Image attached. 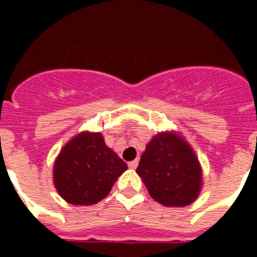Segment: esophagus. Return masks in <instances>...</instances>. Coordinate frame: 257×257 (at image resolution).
I'll return each mask as SVG.
<instances>
[{
  "label": "esophagus",
  "mask_w": 257,
  "mask_h": 257,
  "mask_svg": "<svg viewBox=\"0 0 257 257\" xmlns=\"http://www.w3.org/2000/svg\"><path fill=\"white\" fill-rule=\"evenodd\" d=\"M137 165H139V160H133L131 161V163H128V167L131 169H136Z\"/></svg>",
  "instance_id": "1"
}]
</instances>
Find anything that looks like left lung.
<instances>
[{
  "mask_svg": "<svg viewBox=\"0 0 257 257\" xmlns=\"http://www.w3.org/2000/svg\"><path fill=\"white\" fill-rule=\"evenodd\" d=\"M136 172L149 195L165 207L192 204L203 183L195 151L175 132H161L149 141Z\"/></svg>",
  "mask_w": 257,
  "mask_h": 257,
  "instance_id": "left-lung-1",
  "label": "left lung"
}]
</instances>
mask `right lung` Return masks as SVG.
<instances>
[{
    "label": "right lung",
    "instance_id": "right-lung-1",
    "mask_svg": "<svg viewBox=\"0 0 257 257\" xmlns=\"http://www.w3.org/2000/svg\"><path fill=\"white\" fill-rule=\"evenodd\" d=\"M126 169L124 161L105 145L101 133L82 132L56 159L54 187L68 203L92 205L108 195Z\"/></svg>",
    "mask_w": 257,
    "mask_h": 257
}]
</instances>
